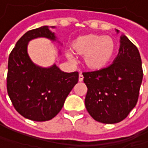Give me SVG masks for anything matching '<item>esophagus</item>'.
I'll list each match as a JSON object with an SVG mask.
<instances>
[{"label": "esophagus", "instance_id": "esophagus-1", "mask_svg": "<svg viewBox=\"0 0 148 148\" xmlns=\"http://www.w3.org/2000/svg\"><path fill=\"white\" fill-rule=\"evenodd\" d=\"M78 81H79V82H82L83 81V75L82 74V73H80V74H79V78H78Z\"/></svg>", "mask_w": 148, "mask_h": 148}]
</instances>
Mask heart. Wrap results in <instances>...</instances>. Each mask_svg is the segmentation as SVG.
I'll return each mask as SVG.
<instances>
[{
	"label": "heart",
	"mask_w": 148,
	"mask_h": 148,
	"mask_svg": "<svg viewBox=\"0 0 148 148\" xmlns=\"http://www.w3.org/2000/svg\"><path fill=\"white\" fill-rule=\"evenodd\" d=\"M75 53L84 57L85 65L91 70L104 68L112 59L115 52V43L110 36L98 34H86L76 38L72 43ZM70 60L74 59L71 53H67Z\"/></svg>",
	"instance_id": "heart-1"
}]
</instances>
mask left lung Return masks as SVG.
Instances as JSON below:
<instances>
[{"instance_id": "left-lung-1", "label": "left lung", "mask_w": 148, "mask_h": 148, "mask_svg": "<svg viewBox=\"0 0 148 148\" xmlns=\"http://www.w3.org/2000/svg\"><path fill=\"white\" fill-rule=\"evenodd\" d=\"M82 74L88 89L85 105L95 120L120 122L137 105L143 77L142 60L138 48L125 35L121 37L119 54L111 65Z\"/></svg>"}]
</instances>
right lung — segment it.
I'll list each match as a JSON object with an SVG mask.
<instances>
[{
	"label": "right lung",
	"instance_id": "add662e5",
	"mask_svg": "<svg viewBox=\"0 0 148 148\" xmlns=\"http://www.w3.org/2000/svg\"><path fill=\"white\" fill-rule=\"evenodd\" d=\"M39 37L56 39L49 26L26 32L9 56L6 88L19 114L33 121L43 122L59 113L78 82L79 75L77 71H62L56 65L42 68L34 64L27 53V45L31 39Z\"/></svg>",
	"mask_w": 148,
	"mask_h": 148
}]
</instances>
